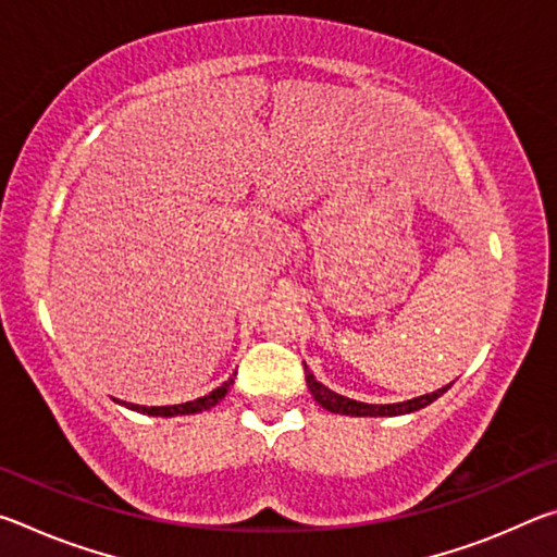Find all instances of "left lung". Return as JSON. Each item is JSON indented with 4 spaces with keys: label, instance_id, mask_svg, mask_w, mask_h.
<instances>
[{
    "label": "left lung",
    "instance_id": "8db88e82",
    "mask_svg": "<svg viewBox=\"0 0 557 557\" xmlns=\"http://www.w3.org/2000/svg\"><path fill=\"white\" fill-rule=\"evenodd\" d=\"M305 379L309 391H312L314 400L322 405L324 410L329 412H338V414H354V418H385V414H405V412H414L420 408H428L432 400H437L442 393L449 391V385L445 388H440L435 393H428V395H420V398H412V400H405V403H393V405H369V403H358L351 398H344V395H338L334 391H329L326 385L319 383L314 379V373L307 369L305 366Z\"/></svg>",
    "mask_w": 557,
    "mask_h": 557
}]
</instances>
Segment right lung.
I'll list each match as a JSON object with an SVG mask.
<instances>
[{"mask_svg":"<svg viewBox=\"0 0 557 557\" xmlns=\"http://www.w3.org/2000/svg\"><path fill=\"white\" fill-rule=\"evenodd\" d=\"M233 379L225 381L221 388L211 391L209 395H203V398H196V400H188L182 405H159V408H147V405H135V403H127L129 410H137V412H147V414H159V418H172V414H191V412H203L213 408L215 403H221L225 398V393H228Z\"/></svg>","mask_w":557,"mask_h":557,"instance_id":"obj_1","label":"right lung"}]
</instances>
